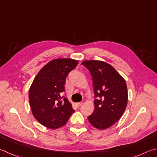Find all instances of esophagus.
Wrapping results in <instances>:
<instances>
[{"label":"esophagus","mask_w":157,"mask_h":157,"mask_svg":"<svg viewBox=\"0 0 157 157\" xmlns=\"http://www.w3.org/2000/svg\"><path fill=\"white\" fill-rule=\"evenodd\" d=\"M83 102H79V103H76V105L77 106H78V107H79V106H81V105H83Z\"/></svg>","instance_id":"34e87169"}]
</instances>
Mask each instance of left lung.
<instances>
[{
  "label": "left lung",
  "mask_w": 157,
  "mask_h": 157,
  "mask_svg": "<svg viewBox=\"0 0 157 157\" xmlns=\"http://www.w3.org/2000/svg\"><path fill=\"white\" fill-rule=\"evenodd\" d=\"M90 71L94 93V110L88 120L94 128L104 130L114 125L124 112L128 103V88L124 78L108 63L85 60Z\"/></svg>",
  "instance_id": "8db88e82"
}]
</instances>
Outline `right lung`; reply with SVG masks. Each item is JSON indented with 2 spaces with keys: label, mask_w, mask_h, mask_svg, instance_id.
<instances>
[{
  "label": "right lung",
  "mask_w": 157,
  "mask_h": 157,
  "mask_svg": "<svg viewBox=\"0 0 157 157\" xmlns=\"http://www.w3.org/2000/svg\"><path fill=\"white\" fill-rule=\"evenodd\" d=\"M78 62L70 59H57L46 64L36 76L29 91L32 114L41 125L50 129L64 125L74 109L65 91L66 77Z\"/></svg>",
  "instance_id": "1"
}]
</instances>
